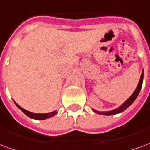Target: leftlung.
Masks as SVG:
<instances>
[{
	"instance_id": "1",
	"label": "left lung",
	"mask_w": 150,
	"mask_h": 150,
	"mask_svg": "<svg viewBox=\"0 0 150 150\" xmlns=\"http://www.w3.org/2000/svg\"><path fill=\"white\" fill-rule=\"evenodd\" d=\"M143 76H144V72L142 71V75H141L140 81H139L138 85H137V87L136 88V90L134 91V92L132 93V96H130V97H129V99L121 105V106H120L119 108H117L116 109H113V110L112 111H108V112H99V111L95 110V109H92V110L94 111L96 113L101 114V115H106V116H111V115H114V114H117V113H120L122 112H124V111L125 110V109H127V108L135 101V100L137 99V97L139 92H140L141 89H142V83H143Z\"/></svg>"
}]
</instances>
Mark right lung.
Listing matches in <instances>:
<instances>
[{"label":"right lung","instance_id":"1","mask_svg":"<svg viewBox=\"0 0 150 150\" xmlns=\"http://www.w3.org/2000/svg\"><path fill=\"white\" fill-rule=\"evenodd\" d=\"M15 104L18 106V108L19 109H21L23 112L26 115L29 117H30L32 119H35V120H45L47 119V118H50V117H52L55 115L56 111L54 112H50V113H33L30 112H29V111L25 110L24 108H22L21 106H19L17 103H15Z\"/></svg>","mask_w":150,"mask_h":150}]
</instances>
